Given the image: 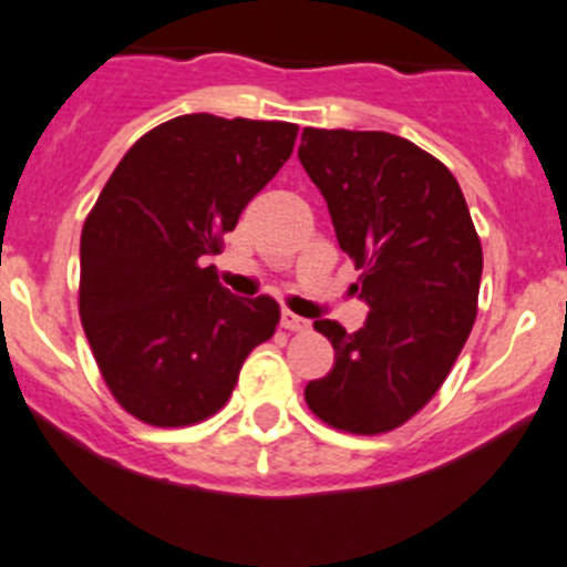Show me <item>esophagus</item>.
<instances>
[{
    "mask_svg": "<svg viewBox=\"0 0 567 567\" xmlns=\"http://www.w3.org/2000/svg\"><path fill=\"white\" fill-rule=\"evenodd\" d=\"M279 323H282L285 331H307L309 329V320L299 318V315L290 312V309H285L282 320H279Z\"/></svg>",
    "mask_w": 567,
    "mask_h": 567,
    "instance_id": "1",
    "label": "esophagus"
}]
</instances>
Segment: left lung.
<instances>
[{
	"mask_svg": "<svg viewBox=\"0 0 567 567\" xmlns=\"http://www.w3.org/2000/svg\"><path fill=\"white\" fill-rule=\"evenodd\" d=\"M299 159L323 193L337 241L361 277L363 329L315 320L333 369L303 389L323 424L383 434L440 391L475 315L484 252L458 182L391 133L303 127Z\"/></svg>",
	"mask_w": 567,
	"mask_h": 567,
	"instance_id": "1",
	"label": "left lung"
}]
</instances>
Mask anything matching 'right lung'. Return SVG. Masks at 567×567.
Here are the masks:
<instances>
[{
    "instance_id": "obj_1",
    "label": "right lung",
    "mask_w": 567,
    "mask_h": 567,
    "mask_svg": "<svg viewBox=\"0 0 567 567\" xmlns=\"http://www.w3.org/2000/svg\"><path fill=\"white\" fill-rule=\"evenodd\" d=\"M299 124L187 113L148 130L116 165L81 234L79 312L100 374L152 426L206 421L279 307L219 285L223 236L293 154Z\"/></svg>"
}]
</instances>
